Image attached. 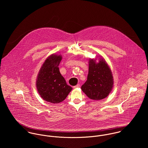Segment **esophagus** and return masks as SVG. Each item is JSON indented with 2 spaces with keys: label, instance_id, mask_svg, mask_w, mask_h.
Masks as SVG:
<instances>
[{
  "label": "esophagus",
  "instance_id": "34e87169",
  "mask_svg": "<svg viewBox=\"0 0 148 148\" xmlns=\"http://www.w3.org/2000/svg\"><path fill=\"white\" fill-rule=\"evenodd\" d=\"M79 87H80V85L77 84L76 85H75V86H73V88L76 89V88H79Z\"/></svg>",
  "mask_w": 148,
  "mask_h": 148
}]
</instances>
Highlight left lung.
I'll return each instance as SVG.
<instances>
[{"mask_svg":"<svg viewBox=\"0 0 148 148\" xmlns=\"http://www.w3.org/2000/svg\"><path fill=\"white\" fill-rule=\"evenodd\" d=\"M90 59L87 80L81 87L85 94L90 99L100 100L106 98L113 87L112 71L105 59Z\"/></svg>","mask_w":148,"mask_h":148,"instance_id":"left-lung-1","label":"left lung"}]
</instances>
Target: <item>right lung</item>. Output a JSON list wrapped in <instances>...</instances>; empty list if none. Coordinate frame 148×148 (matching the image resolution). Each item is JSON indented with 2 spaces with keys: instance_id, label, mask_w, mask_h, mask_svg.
<instances>
[{
  "instance_id": "add662e5",
  "label": "right lung",
  "mask_w": 148,
  "mask_h": 148,
  "mask_svg": "<svg viewBox=\"0 0 148 148\" xmlns=\"http://www.w3.org/2000/svg\"><path fill=\"white\" fill-rule=\"evenodd\" d=\"M62 59L61 55L49 56L40 68L36 85L42 99L47 102L58 104L64 101L72 88L67 85L58 67Z\"/></svg>"
}]
</instances>
